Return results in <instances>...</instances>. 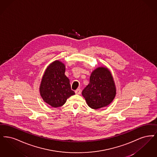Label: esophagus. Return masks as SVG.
I'll return each mask as SVG.
<instances>
[{
  "label": "esophagus",
  "instance_id": "1",
  "mask_svg": "<svg viewBox=\"0 0 157 157\" xmlns=\"http://www.w3.org/2000/svg\"><path fill=\"white\" fill-rule=\"evenodd\" d=\"M81 92H82V90L80 89H77L75 91V93L76 94H80Z\"/></svg>",
  "mask_w": 157,
  "mask_h": 157
}]
</instances>
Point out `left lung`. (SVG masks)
<instances>
[{
  "instance_id": "1",
  "label": "left lung",
  "mask_w": 157,
  "mask_h": 157,
  "mask_svg": "<svg viewBox=\"0 0 157 157\" xmlns=\"http://www.w3.org/2000/svg\"><path fill=\"white\" fill-rule=\"evenodd\" d=\"M89 107L97 109L109 105L116 95L113 77L106 67H98L91 73L88 86L82 91Z\"/></svg>"
}]
</instances>
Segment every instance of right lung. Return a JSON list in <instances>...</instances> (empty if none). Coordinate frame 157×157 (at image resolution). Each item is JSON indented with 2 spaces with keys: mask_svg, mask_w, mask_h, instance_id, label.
<instances>
[{
  "mask_svg": "<svg viewBox=\"0 0 157 157\" xmlns=\"http://www.w3.org/2000/svg\"><path fill=\"white\" fill-rule=\"evenodd\" d=\"M65 70L63 63L55 60L48 66L41 78L40 94L44 102L54 108L61 107L68 98L75 94Z\"/></svg>",
  "mask_w": 157,
  "mask_h": 157,
  "instance_id": "add662e5",
  "label": "right lung"
}]
</instances>
